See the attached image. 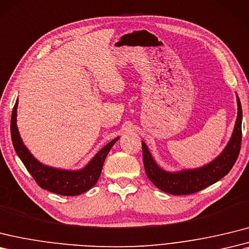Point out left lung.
Instances as JSON below:
<instances>
[{
  "label": "left lung",
  "mask_w": 249,
  "mask_h": 249,
  "mask_svg": "<svg viewBox=\"0 0 249 249\" xmlns=\"http://www.w3.org/2000/svg\"><path fill=\"white\" fill-rule=\"evenodd\" d=\"M236 102H238V117L228 144L214 160L198 169L166 172L156 163L146 144L142 142L144 169L149 180L165 193L188 195L198 192L226 176L238 159L241 148L242 106L239 96H236Z\"/></svg>",
  "instance_id": "obj_1"
}]
</instances>
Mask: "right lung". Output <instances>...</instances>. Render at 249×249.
Segmentation results:
<instances>
[{"label": "right lung", "instance_id": "1", "mask_svg": "<svg viewBox=\"0 0 249 249\" xmlns=\"http://www.w3.org/2000/svg\"><path fill=\"white\" fill-rule=\"evenodd\" d=\"M17 108H18V100L15 104L13 114H11V140H13L17 155L19 156L26 170L30 172L39 187L48 190L50 192L65 196L83 194L93 187L101 176L104 161H105L109 151L113 146V144L119 140L120 137L113 139L107 145L104 146L82 170L69 171L55 169V167L39 162L24 145L19 134L18 126H17Z\"/></svg>", "mask_w": 249, "mask_h": 249}]
</instances>
